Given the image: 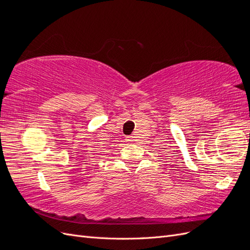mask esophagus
<instances>
[{
    "instance_id": "1",
    "label": "esophagus",
    "mask_w": 250,
    "mask_h": 250,
    "mask_svg": "<svg viewBox=\"0 0 250 250\" xmlns=\"http://www.w3.org/2000/svg\"><path fill=\"white\" fill-rule=\"evenodd\" d=\"M127 141H128V142H132V141H134V140H133V137H127Z\"/></svg>"
}]
</instances>
